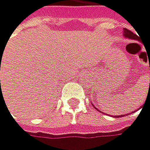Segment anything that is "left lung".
Listing matches in <instances>:
<instances>
[{"label": "left lung", "mask_w": 150, "mask_h": 150, "mask_svg": "<svg viewBox=\"0 0 150 150\" xmlns=\"http://www.w3.org/2000/svg\"><path fill=\"white\" fill-rule=\"evenodd\" d=\"M124 33H123V35H124V37H126V38H128V39H133V40H138L139 39V36H137L136 34H134L133 31H131V30H129V29H127V28H124V31H123ZM97 109V108H96ZM129 115V114H128ZM117 117V116H116ZM119 118L120 117H123V115H120V116H118Z\"/></svg>", "instance_id": "1"}]
</instances>
